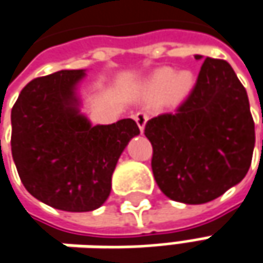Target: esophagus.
Segmentation results:
<instances>
[{"mask_svg": "<svg viewBox=\"0 0 263 263\" xmlns=\"http://www.w3.org/2000/svg\"><path fill=\"white\" fill-rule=\"evenodd\" d=\"M134 119H135V122H137V125H138L140 131L144 132L145 123H147V121H148V115L144 114V112H138V114L134 116Z\"/></svg>", "mask_w": 263, "mask_h": 263, "instance_id": "34e87169", "label": "esophagus"}]
</instances>
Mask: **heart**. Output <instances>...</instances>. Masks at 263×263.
<instances>
[{
    "label": "heart",
    "instance_id": "b5f03b06",
    "mask_svg": "<svg viewBox=\"0 0 263 263\" xmlns=\"http://www.w3.org/2000/svg\"><path fill=\"white\" fill-rule=\"evenodd\" d=\"M194 86V77L189 71L175 72L172 68L157 69L144 84V96L149 102H179Z\"/></svg>",
    "mask_w": 263,
    "mask_h": 263
}]
</instances>
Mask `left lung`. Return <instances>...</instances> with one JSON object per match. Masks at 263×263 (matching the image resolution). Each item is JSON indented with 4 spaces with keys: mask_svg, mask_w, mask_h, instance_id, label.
I'll return each mask as SVG.
<instances>
[{
    "mask_svg": "<svg viewBox=\"0 0 263 263\" xmlns=\"http://www.w3.org/2000/svg\"><path fill=\"white\" fill-rule=\"evenodd\" d=\"M144 134L153 145L151 168L161 192L191 205L210 202L240 183L255 148L246 88L222 59H205L176 114L149 119Z\"/></svg>",
    "mask_w": 263,
    "mask_h": 263,
    "instance_id": "obj_1",
    "label": "left lung"
}]
</instances>
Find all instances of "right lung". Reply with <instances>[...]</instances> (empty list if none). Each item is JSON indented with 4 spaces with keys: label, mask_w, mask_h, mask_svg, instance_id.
Instances as JSON below:
<instances>
[{
    "label": "right lung",
    "mask_w": 263,
    "mask_h": 263,
    "mask_svg": "<svg viewBox=\"0 0 263 263\" xmlns=\"http://www.w3.org/2000/svg\"><path fill=\"white\" fill-rule=\"evenodd\" d=\"M84 77L86 69H62L34 78L11 110V153L24 187L43 204L69 213L104 204L118 160L140 134L132 119L91 125L80 110L78 84Z\"/></svg>",
    "instance_id": "add662e5"
}]
</instances>
